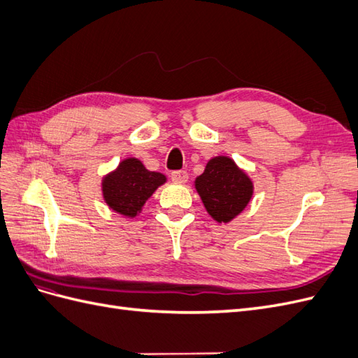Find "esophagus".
Instances as JSON below:
<instances>
[{"label":"esophagus","mask_w":358,"mask_h":358,"mask_svg":"<svg viewBox=\"0 0 358 358\" xmlns=\"http://www.w3.org/2000/svg\"><path fill=\"white\" fill-rule=\"evenodd\" d=\"M171 180L176 183H185L188 180V173L183 170H175L171 171Z\"/></svg>","instance_id":"1"}]
</instances>
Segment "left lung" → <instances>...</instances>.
<instances>
[{
    "label": "left lung",
    "mask_w": 358,
    "mask_h": 358,
    "mask_svg": "<svg viewBox=\"0 0 358 358\" xmlns=\"http://www.w3.org/2000/svg\"><path fill=\"white\" fill-rule=\"evenodd\" d=\"M196 188L206 210L215 221L236 218L252 197V182L231 158L216 157L196 179Z\"/></svg>",
    "instance_id": "obj_1"
}]
</instances>
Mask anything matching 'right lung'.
<instances>
[{"mask_svg": "<svg viewBox=\"0 0 358 358\" xmlns=\"http://www.w3.org/2000/svg\"><path fill=\"white\" fill-rule=\"evenodd\" d=\"M164 182V175L146 170L142 161L128 158L104 178L103 196L110 209L133 218Z\"/></svg>", "mask_w": 358, "mask_h": 358, "instance_id": "1", "label": "right lung"}]
</instances>
